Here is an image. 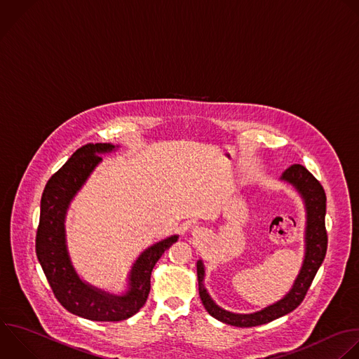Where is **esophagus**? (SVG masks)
Masks as SVG:
<instances>
[{"mask_svg":"<svg viewBox=\"0 0 359 359\" xmlns=\"http://www.w3.org/2000/svg\"><path fill=\"white\" fill-rule=\"evenodd\" d=\"M201 232H203V231H201L200 228H194V229H193V233H196V235H200Z\"/></svg>","mask_w":359,"mask_h":359,"instance_id":"34e87169","label":"esophagus"}]
</instances>
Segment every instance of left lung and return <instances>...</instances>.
Listing matches in <instances>:
<instances>
[{
	"mask_svg": "<svg viewBox=\"0 0 359 359\" xmlns=\"http://www.w3.org/2000/svg\"><path fill=\"white\" fill-rule=\"evenodd\" d=\"M282 182L289 183L300 194L306 210L304 229V258L297 278L292 289L276 303L264 307L259 311L240 314L224 310L208 294L204 286L205 269L201 259L197 261L198 294L204 309L214 318L235 327H255L273 321L293 311L304 299L318 268L321 266L327 252V231H325V193L320 182L302 165H293L286 169Z\"/></svg>",
	"mask_w": 359,
	"mask_h": 359,
	"instance_id": "1",
	"label": "left lung"
}]
</instances>
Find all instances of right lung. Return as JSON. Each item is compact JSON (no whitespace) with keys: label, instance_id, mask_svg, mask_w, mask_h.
<instances>
[{"label":"right lung","instance_id":"obj_1","mask_svg":"<svg viewBox=\"0 0 359 359\" xmlns=\"http://www.w3.org/2000/svg\"><path fill=\"white\" fill-rule=\"evenodd\" d=\"M118 148L112 144L81 147L49 179L41 198L36 232L38 261L59 303L67 311L93 321H121L138 313L148 299L155 264L179 238V235H170L141 252L130 271L127 290L121 294L98 289L79 276L67 248V210L90 175L102 162L100 155Z\"/></svg>","mask_w":359,"mask_h":359}]
</instances>
